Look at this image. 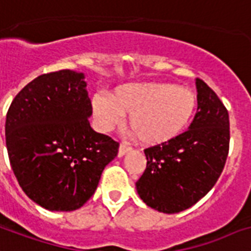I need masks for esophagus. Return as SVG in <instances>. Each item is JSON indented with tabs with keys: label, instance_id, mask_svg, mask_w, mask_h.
Listing matches in <instances>:
<instances>
[{
	"label": "esophagus",
	"instance_id": "esophagus-1",
	"mask_svg": "<svg viewBox=\"0 0 251 251\" xmlns=\"http://www.w3.org/2000/svg\"><path fill=\"white\" fill-rule=\"evenodd\" d=\"M129 151H131V147H128L127 144L122 143V144H120V147H119V152H118V156L123 157L124 154H126L127 152H129Z\"/></svg>",
	"mask_w": 251,
	"mask_h": 251
}]
</instances>
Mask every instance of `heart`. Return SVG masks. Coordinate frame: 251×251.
Listing matches in <instances>:
<instances>
[{
	"label": "heart",
	"mask_w": 251,
	"mask_h": 251,
	"mask_svg": "<svg viewBox=\"0 0 251 251\" xmlns=\"http://www.w3.org/2000/svg\"><path fill=\"white\" fill-rule=\"evenodd\" d=\"M195 93L169 82L127 83L110 97L95 94L91 110L100 131H110L128 115L127 126L144 145L176 139L188 127L196 111Z\"/></svg>",
	"instance_id": "1"
}]
</instances>
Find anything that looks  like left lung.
I'll return each mask as SVG.
<instances>
[{
  "label": "left lung",
  "mask_w": 251,
  "mask_h": 251,
  "mask_svg": "<svg viewBox=\"0 0 251 251\" xmlns=\"http://www.w3.org/2000/svg\"><path fill=\"white\" fill-rule=\"evenodd\" d=\"M198 111L186 132L147 148V169L136 188L151 208L178 213L215 186L229 152V115L216 93L196 78Z\"/></svg>",
  "instance_id": "1"
}]
</instances>
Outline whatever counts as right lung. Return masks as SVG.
I'll use <instances>...</instances> for the list:
<instances>
[{
	"mask_svg": "<svg viewBox=\"0 0 251 251\" xmlns=\"http://www.w3.org/2000/svg\"><path fill=\"white\" fill-rule=\"evenodd\" d=\"M85 75H42L13 99L5 133L14 176L28 198L50 211H75L94 194L119 143L90 127Z\"/></svg>",
	"mask_w": 251,
	"mask_h": 251,
	"instance_id": "obj_1",
	"label": "right lung"
}]
</instances>
